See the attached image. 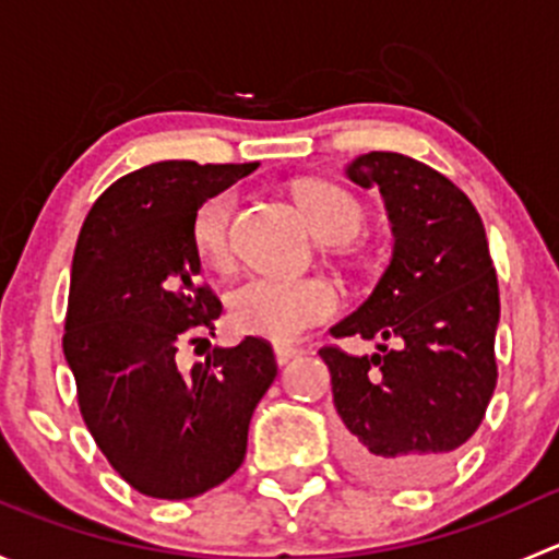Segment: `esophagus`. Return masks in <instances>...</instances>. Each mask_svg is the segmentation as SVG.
Instances as JSON below:
<instances>
[{
  "instance_id": "obj_1",
  "label": "esophagus",
  "mask_w": 559,
  "mask_h": 559,
  "mask_svg": "<svg viewBox=\"0 0 559 559\" xmlns=\"http://www.w3.org/2000/svg\"><path fill=\"white\" fill-rule=\"evenodd\" d=\"M273 352H275V359H278V365H286V362H289V359L302 357V354H306V348L286 346V343H275Z\"/></svg>"
}]
</instances>
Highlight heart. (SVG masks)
Instances as JSON below:
<instances>
[{
    "label": "heart",
    "mask_w": 559,
    "mask_h": 559,
    "mask_svg": "<svg viewBox=\"0 0 559 559\" xmlns=\"http://www.w3.org/2000/svg\"><path fill=\"white\" fill-rule=\"evenodd\" d=\"M295 200L311 229L324 243H346L365 222L362 202L346 189L326 180H302L295 186ZM235 213V191L224 189L197 205L189 224V238L197 257L207 267H227L233 262L229 224ZM341 311V295L324 278H270L251 275L229 295V324L240 335L286 343L316 324H324Z\"/></svg>",
    "instance_id": "obj_1"
}]
</instances>
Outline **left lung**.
Wrapping results in <instances>:
<instances>
[{
    "instance_id": "left-lung-1",
    "label": "left lung",
    "mask_w": 559,
    "mask_h": 559,
    "mask_svg": "<svg viewBox=\"0 0 559 559\" xmlns=\"http://www.w3.org/2000/svg\"><path fill=\"white\" fill-rule=\"evenodd\" d=\"M346 175L381 191L394 251L373 295L330 332L395 348H319L343 462L370 484L425 487L478 430L498 384V275L481 216L447 175L392 151L359 156Z\"/></svg>"
}]
</instances>
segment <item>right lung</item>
Masks as SVG:
<instances>
[{
    "label": "right lung",
    "mask_w": 559,
    "mask_h": 559,
    "mask_svg": "<svg viewBox=\"0 0 559 559\" xmlns=\"http://www.w3.org/2000/svg\"><path fill=\"white\" fill-rule=\"evenodd\" d=\"M257 167H140L107 186L78 235L64 319L78 408L112 471L148 498H197L227 481L278 373L273 346L251 335L191 370L175 357L222 316L211 286L197 284L191 216Z\"/></svg>",
    "instance_id": "obj_1"
}]
</instances>
